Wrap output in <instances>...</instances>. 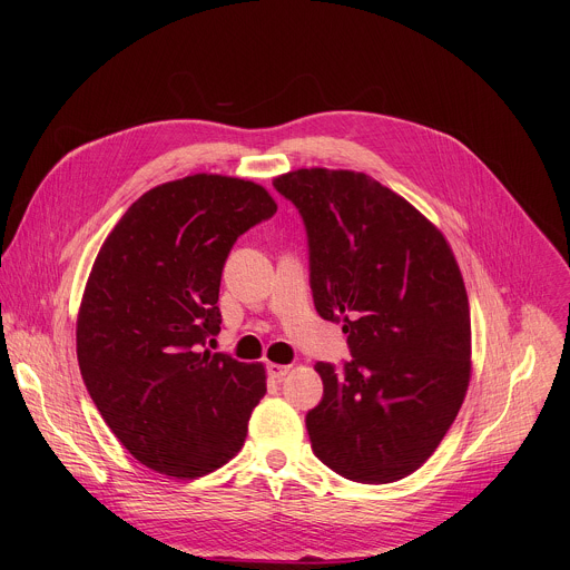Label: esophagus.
<instances>
[{
  "instance_id": "1",
  "label": "esophagus",
  "mask_w": 570,
  "mask_h": 570,
  "mask_svg": "<svg viewBox=\"0 0 570 570\" xmlns=\"http://www.w3.org/2000/svg\"><path fill=\"white\" fill-rule=\"evenodd\" d=\"M288 365H277V363H268L266 365V372H268V376L271 379H275V381H282L286 374H288Z\"/></svg>"
}]
</instances>
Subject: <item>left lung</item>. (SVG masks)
I'll return each instance as SVG.
<instances>
[{
    "label": "left lung",
    "mask_w": 570,
    "mask_h": 570,
    "mask_svg": "<svg viewBox=\"0 0 570 570\" xmlns=\"http://www.w3.org/2000/svg\"><path fill=\"white\" fill-rule=\"evenodd\" d=\"M306 229L320 317L343 322L352 361L317 363L311 449L332 471L383 484L420 469L451 429L471 372L464 282L442 232L365 174L275 178Z\"/></svg>",
    "instance_id": "1"
}]
</instances>
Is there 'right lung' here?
Masks as SVG:
<instances>
[{
    "label": "right lung",
    "mask_w": 570,
    "mask_h": 570,
    "mask_svg": "<svg viewBox=\"0 0 570 570\" xmlns=\"http://www.w3.org/2000/svg\"><path fill=\"white\" fill-rule=\"evenodd\" d=\"M277 212L227 176H187L135 200L99 250L76 324L80 376L115 438L148 469L198 478L232 460L266 394L259 363L205 350L236 238Z\"/></svg>",
    "instance_id": "right-lung-1"
}]
</instances>
